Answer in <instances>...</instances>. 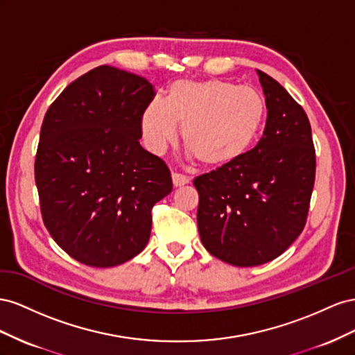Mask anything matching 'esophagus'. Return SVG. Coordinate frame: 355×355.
Wrapping results in <instances>:
<instances>
[{
	"mask_svg": "<svg viewBox=\"0 0 355 355\" xmlns=\"http://www.w3.org/2000/svg\"><path fill=\"white\" fill-rule=\"evenodd\" d=\"M189 181H190L189 177H186L183 174H178V172H172V183H174L175 187L184 186V184L189 183Z\"/></svg>",
	"mask_w": 355,
	"mask_h": 355,
	"instance_id": "34e87169",
	"label": "esophagus"
}]
</instances>
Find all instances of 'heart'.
I'll list each match as a JSON object with an SVG mask.
<instances>
[{
	"label": "heart",
	"instance_id": "obj_1",
	"mask_svg": "<svg viewBox=\"0 0 355 355\" xmlns=\"http://www.w3.org/2000/svg\"><path fill=\"white\" fill-rule=\"evenodd\" d=\"M266 120V101L252 87L226 80H177L165 103L153 99L141 117L147 148L162 153L183 126V141L202 164L223 168L244 157Z\"/></svg>",
	"mask_w": 355,
	"mask_h": 355
}]
</instances>
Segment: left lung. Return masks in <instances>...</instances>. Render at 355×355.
<instances>
[{"label": "left lung", "mask_w": 355, "mask_h": 355, "mask_svg": "<svg viewBox=\"0 0 355 355\" xmlns=\"http://www.w3.org/2000/svg\"><path fill=\"white\" fill-rule=\"evenodd\" d=\"M257 74L268 108L263 137L235 164L193 180L202 244L214 257L244 268L277 259L296 241L315 181L306 113L277 80Z\"/></svg>", "instance_id": "8db88e82"}]
</instances>
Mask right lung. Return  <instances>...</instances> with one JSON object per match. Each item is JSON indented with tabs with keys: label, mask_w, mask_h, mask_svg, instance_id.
I'll return each mask as SVG.
<instances>
[{
	"label": "right lung",
	"mask_w": 355,
	"mask_h": 355,
	"mask_svg": "<svg viewBox=\"0 0 355 355\" xmlns=\"http://www.w3.org/2000/svg\"><path fill=\"white\" fill-rule=\"evenodd\" d=\"M155 87L101 65L68 85L44 116L35 184L44 226L68 256L117 266L139 254L151 208L172 190L166 164L139 144Z\"/></svg>",
	"instance_id": "right-lung-1"
}]
</instances>
